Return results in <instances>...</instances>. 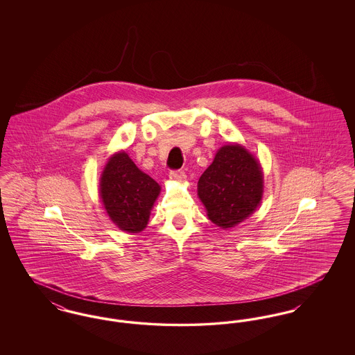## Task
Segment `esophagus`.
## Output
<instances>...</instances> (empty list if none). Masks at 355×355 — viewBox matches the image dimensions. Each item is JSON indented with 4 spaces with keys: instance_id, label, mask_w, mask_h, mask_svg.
<instances>
[{
    "instance_id": "1",
    "label": "esophagus",
    "mask_w": 355,
    "mask_h": 355,
    "mask_svg": "<svg viewBox=\"0 0 355 355\" xmlns=\"http://www.w3.org/2000/svg\"><path fill=\"white\" fill-rule=\"evenodd\" d=\"M170 180L173 181H177V182H185L186 175L184 171H180V170H173L169 173Z\"/></svg>"
}]
</instances>
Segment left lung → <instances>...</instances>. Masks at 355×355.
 <instances>
[{
  "label": "left lung",
  "instance_id": "8db88e82",
  "mask_svg": "<svg viewBox=\"0 0 355 355\" xmlns=\"http://www.w3.org/2000/svg\"><path fill=\"white\" fill-rule=\"evenodd\" d=\"M198 198L207 217L227 230L248 220L263 197V171L255 155L239 144L223 145L198 181Z\"/></svg>",
  "mask_w": 355,
  "mask_h": 355
}]
</instances>
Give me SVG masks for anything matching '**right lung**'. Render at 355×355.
<instances>
[{
  "label": "right lung",
  "instance_id": "right-lung-1",
  "mask_svg": "<svg viewBox=\"0 0 355 355\" xmlns=\"http://www.w3.org/2000/svg\"><path fill=\"white\" fill-rule=\"evenodd\" d=\"M98 193L110 220L119 230L137 234L148 226L161 186L121 150L109 157L102 170Z\"/></svg>",
  "mask_w": 355,
  "mask_h": 355
}]
</instances>
